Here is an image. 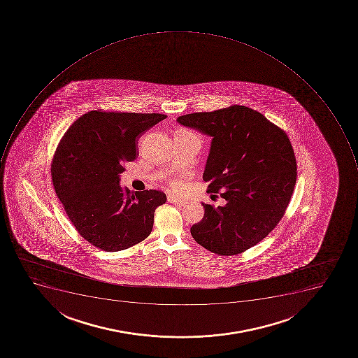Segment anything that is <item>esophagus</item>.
Listing matches in <instances>:
<instances>
[{
    "label": "esophagus",
    "mask_w": 358,
    "mask_h": 358,
    "mask_svg": "<svg viewBox=\"0 0 358 358\" xmlns=\"http://www.w3.org/2000/svg\"><path fill=\"white\" fill-rule=\"evenodd\" d=\"M168 201L171 203H175V205H187V200L181 199V198L179 197H175V196H168Z\"/></svg>",
    "instance_id": "esophagus-1"
}]
</instances>
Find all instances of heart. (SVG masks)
<instances>
[{"instance_id": "obj_1", "label": "heart", "mask_w": 358, "mask_h": 358, "mask_svg": "<svg viewBox=\"0 0 358 358\" xmlns=\"http://www.w3.org/2000/svg\"><path fill=\"white\" fill-rule=\"evenodd\" d=\"M181 187H182V185H181V182L173 183V188H175L176 190H179V189H181Z\"/></svg>"}]
</instances>
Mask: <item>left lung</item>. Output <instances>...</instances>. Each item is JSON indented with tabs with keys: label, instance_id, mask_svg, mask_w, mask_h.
<instances>
[{
	"label": "left lung",
	"instance_id": "obj_1",
	"mask_svg": "<svg viewBox=\"0 0 358 358\" xmlns=\"http://www.w3.org/2000/svg\"><path fill=\"white\" fill-rule=\"evenodd\" d=\"M179 124L210 136L203 179L222 192L224 206L205 208L190 228L213 253L236 255L257 245L285 214L296 181V162L285 131L250 107L186 114Z\"/></svg>",
	"mask_w": 358,
	"mask_h": 358
}]
</instances>
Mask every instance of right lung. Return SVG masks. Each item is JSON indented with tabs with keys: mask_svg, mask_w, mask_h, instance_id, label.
I'll return each instance as SVG.
<instances>
[{
	"mask_svg": "<svg viewBox=\"0 0 358 358\" xmlns=\"http://www.w3.org/2000/svg\"><path fill=\"white\" fill-rule=\"evenodd\" d=\"M166 115L90 110L60 140L52 164L55 192L78 233L96 248L117 252L152 231L153 217L166 196L131 192L120 185L123 162L138 157V138Z\"/></svg>",
	"mask_w": 358,
	"mask_h": 358,
	"instance_id": "obj_1",
	"label": "right lung"
}]
</instances>
